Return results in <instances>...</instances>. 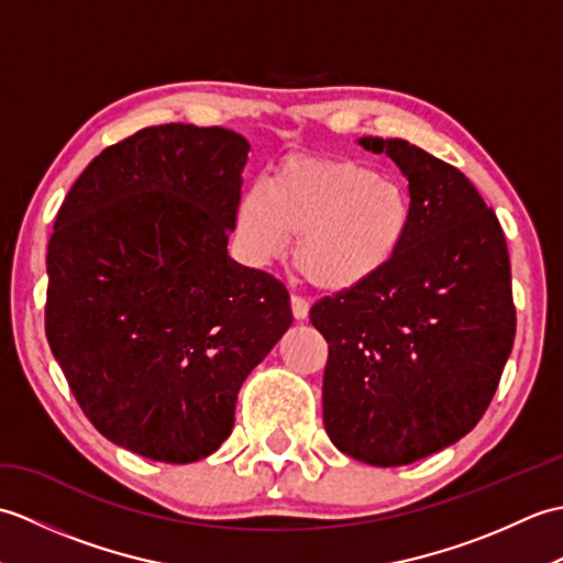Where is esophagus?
I'll use <instances>...</instances> for the list:
<instances>
[{
    "label": "esophagus",
    "instance_id": "esophagus-1",
    "mask_svg": "<svg viewBox=\"0 0 563 563\" xmlns=\"http://www.w3.org/2000/svg\"><path fill=\"white\" fill-rule=\"evenodd\" d=\"M290 307H292V317H295L297 321L307 319V314H309V302L305 300V297L292 295V297H290Z\"/></svg>",
    "mask_w": 563,
    "mask_h": 563
}]
</instances>
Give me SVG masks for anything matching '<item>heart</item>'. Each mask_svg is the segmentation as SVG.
<instances>
[{"mask_svg": "<svg viewBox=\"0 0 563 563\" xmlns=\"http://www.w3.org/2000/svg\"><path fill=\"white\" fill-rule=\"evenodd\" d=\"M411 227L409 190L345 157L285 159L266 188L246 190L236 208V232L251 258L266 263L280 256L288 236H297V273L317 290L336 295L385 273Z\"/></svg>", "mask_w": 563, "mask_h": 563, "instance_id": "heart-1", "label": "heart"}]
</instances>
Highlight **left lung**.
<instances>
[{"mask_svg":"<svg viewBox=\"0 0 563 563\" xmlns=\"http://www.w3.org/2000/svg\"><path fill=\"white\" fill-rule=\"evenodd\" d=\"M409 178L413 227L391 266L321 297L324 426L367 464L401 466L464 438L492 404L516 339L510 261L496 212L460 169L406 140L361 137Z\"/></svg>","mask_w":563,"mask_h":563,"instance_id":"8db88e82","label":"left lung"}]
</instances>
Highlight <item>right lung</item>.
Wrapping results in <instances>:
<instances>
[{"instance_id":"1","label":"right lung","mask_w":563,"mask_h":563,"mask_svg":"<svg viewBox=\"0 0 563 563\" xmlns=\"http://www.w3.org/2000/svg\"><path fill=\"white\" fill-rule=\"evenodd\" d=\"M249 150L224 128H145L106 147L55 218L47 343L93 428L142 457L218 450L292 324L285 285L227 254Z\"/></svg>"}]
</instances>
